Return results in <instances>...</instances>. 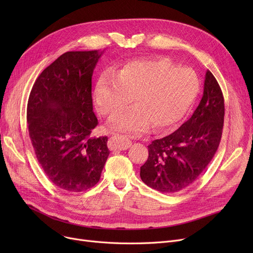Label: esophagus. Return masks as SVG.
<instances>
[{
    "label": "esophagus",
    "mask_w": 253,
    "mask_h": 253,
    "mask_svg": "<svg viewBox=\"0 0 253 253\" xmlns=\"http://www.w3.org/2000/svg\"><path fill=\"white\" fill-rule=\"evenodd\" d=\"M131 140L128 139L126 136L122 135H115L112 136L109 140V148L111 150H127L130 148Z\"/></svg>",
    "instance_id": "1"
}]
</instances>
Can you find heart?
<instances>
[{
    "label": "heart",
    "instance_id": "heart-1",
    "mask_svg": "<svg viewBox=\"0 0 253 253\" xmlns=\"http://www.w3.org/2000/svg\"><path fill=\"white\" fill-rule=\"evenodd\" d=\"M199 87L192 70L153 58L129 62L115 74L103 73L94 98L99 112L111 117L124 111L134 97V108L115 116L110 127L138 135L150 125L155 131H163L176 124L195 100Z\"/></svg>",
    "mask_w": 253,
    "mask_h": 253
}]
</instances>
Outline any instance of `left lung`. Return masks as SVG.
I'll return each instance as SVG.
<instances>
[{"instance_id":"8db88e82","label":"left lung","mask_w":253,"mask_h":253,"mask_svg":"<svg viewBox=\"0 0 253 253\" xmlns=\"http://www.w3.org/2000/svg\"><path fill=\"white\" fill-rule=\"evenodd\" d=\"M224 100L214 76L207 71L202 99L193 116L168 136L152 141L140 167L141 180L161 193L192 184L214 157L221 139Z\"/></svg>"}]
</instances>
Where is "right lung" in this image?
<instances>
[{
  "mask_svg": "<svg viewBox=\"0 0 253 253\" xmlns=\"http://www.w3.org/2000/svg\"><path fill=\"white\" fill-rule=\"evenodd\" d=\"M98 51H70L41 73L28 102L29 132L38 161L56 187L83 192L99 181L110 155L108 136L91 138L92 75Z\"/></svg>",
  "mask_w": 253,
  "mask_h": 253,
  "instance_id": "add662e5",
  "label": "right lung"
}]
</instances>
